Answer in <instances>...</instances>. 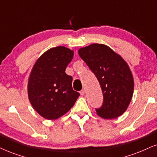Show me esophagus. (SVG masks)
Here are the masks:
<instances>
[{
  "label": "esophagus",
  "instance_id": "1",
  "mask_svg": "<svg viewBox=\"0 0 157 157\" xmlns=\"http://www.w3.org/2000/svg\"><path fill=\"white\" fill-rule=\"evenodd\" d=\"M80 93L81 95H82V96H84V95H85V90H84V89H82V90H81L80 92Z\"/></svg>",
  "mask_w": 157,
  "mask_h": 157
}]
</instances>
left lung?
<instances>
[{"label":"left lung","mask_w":157,"mask_h":157,"mask_svg":"<svg viewBox=\"0 0 157 157\" xmlns=\"http://www.w3.org/2000/svg\"><path fill=\"white\" fill-rule=\"evenodd\" d=\"M80 58L96 75L101 88L102 106L96 109L104 119H114L125 112L134 90V80L128 64L104 44H91L78 51Z\"/></svg>","instance_id":"left-lung-1"}]
</instances>
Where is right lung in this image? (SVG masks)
<instances>
[{"mask_svg": "<svg viewBox=\"0 0 157 157\" xmlns=\"http://www.w3.org/2000/svg\"><path fill=\"white\" fill-rule=\"evenodd\" d=\"M74 52L64 46L52 48L37 59L29 77L28 97L43 117L56 120L74 106L80 93L72 89V77L65 72Z\"/></svg>", "mask_w": 157, "mask_h": 157, "instance_id": "right-lung-1", "label": "right lung"}]
</instances>
